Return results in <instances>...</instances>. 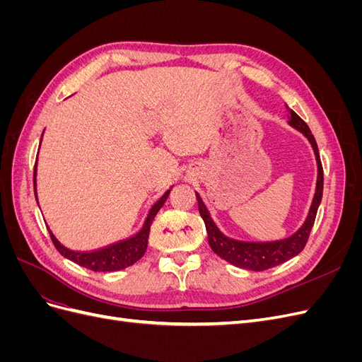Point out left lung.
Here are the masks:
<instances>
[{"label": "left lung", "mask_w": 362, "mask_h": 362, "mask_svg": "<svg viewBox=\"0 0 362 362\" xmlns=\"http://www.w3.org/2000/svg\"><path fill=\"white\" fill-rule=\"evenodd\" d=\"M287 112H288V124L293 128L300 131V133L310 140V144L314 149L315 160H317V184H315L314 199L310 206L308 216H306L303 225L298 229V231L287 238L276 240V242L257 243V242H242V240L229 238L217 228V225L214 223V221L210 216V211L206 210L205 204L202 202L201 196L196 193V199H198V205H199V213H201V217L204 218L206 233H208V243H210L214 254H217L218 257L223 258L228 262H231V264L237 267L254 270V272H262V270L279 266L282 262H286L290 258L300 254L306 242H308V237L315 221L317 210H319V205L322 202L323 168H322V161L319 156V148H317L315 139L311 134L308 125H306L293 110H290L288 107H287Z\"/></svg>", "instance_id": "obj_1"}]
</instances>
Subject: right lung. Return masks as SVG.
Listing matches in <instances>:
<instances>
[{"label":"right lung","instance_id":"1","mask_svg":"<svg viewBox=\"0 0 362 362\" xmlns=\"http://www.w3.org/2000/svg\"><path fill=\"white\" fill-rule=\"evenodd\" d=\"M36 164H37V161H36ZM36 168L37 166H35V177H33V181H35V193H36ZM169 193H170V190L164 193L161 198L154 204V206L151 208V211H149L146 221H145L144 226H141L140 231L133 237L122 240V242L93 250V252H75V250L64 247L48 228L52 243L64 258H68V259L76 262L78 266H83V267L93 270V272H115V270H122L125 267L133 266L134 262H137L141 257L145 255L146 247H148V237H149L151 223H152V221H154V217L157 216L163 204L166 202ZM36 199H37V193H36Z\"/></svg>","mask_w":362,"mask_h":362}]
</instances>
